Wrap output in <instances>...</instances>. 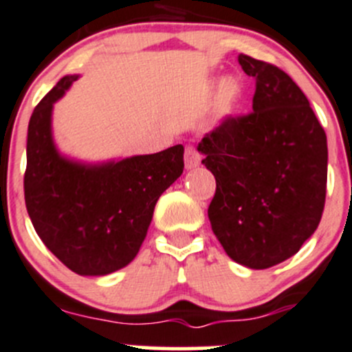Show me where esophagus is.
Wrapping results in <instances>:
<instances>
[{
	"label": "esophagus",
	"instance_id": "esophagus-1",
	"mask_svg": "<svg viewBox=\"0 0 352 352\" xmlns=\"http://www.w3.org/2000/svg\"><path fill=\"white\" fill-rule=\"evenodd\" d=\"M184 160H186V168H196V166L201 165V155L194 146L186 148V155H184Z\"/></svg>",
	"mask_w": 352,
	"mask_h": 352
}]
</instances>
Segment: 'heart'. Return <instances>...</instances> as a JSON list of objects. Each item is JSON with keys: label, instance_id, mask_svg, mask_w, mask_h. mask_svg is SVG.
Masks as SVG:
<instances>
[{"label": "heart", "instance_id": "heart-1", "mask_svg": "<svg viewBox=\"0 0 352 352\" xmlns=\"http://www.w3.org/2000/svg\"><path fill=\"white\" fill-rule=\"evenodd\" d=\"M240 98H242V87L233 78H226L221 83V105L226 113H232L239 107Z\"/></svg>", "mask_w": 352, "mask_h": 352}]
</instances>
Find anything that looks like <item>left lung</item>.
I'll return each instance as SVG.
<instances>
[{"instance_id": "1", "label": "left lung", "mask_w": 352, "mask_h": 352, "mask_svg": "<svg viewBox=\"0 0 352 352\" xmlns=\"http://www.w3.org/2000/svg\"><path fill=\"white\" fill-rule=\"evenodd\" d=\"M255 78L248 116L228 117L197 151L214 175L208 216L230 258L267 269L296 254L320 223L327 136L310 102L278 66L240 54Z\"/></svg>"}]
</instances>
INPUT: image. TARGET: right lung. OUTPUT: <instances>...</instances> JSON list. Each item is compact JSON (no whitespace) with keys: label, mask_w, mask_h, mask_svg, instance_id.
Wrapping results in <instances>:
<instances>
[{"label":"right lung","mask_w":352,"mask_h":352,"mask_svg":"<svg viewBox=\"0 0 352 352\" xmlns=\"http://www.w3.org/2000/svg\"><path fill=\"white\" fill-rule=\"evenodd\" d=\"M78 74L61 78L34 109L27 134L25 204L45 247L80 276L126 267L146 239L156 201L182 175L184 146L102 163L59 153L52 109Z\"/></svg>","instance_id":"add662e5"}]
</instances>
